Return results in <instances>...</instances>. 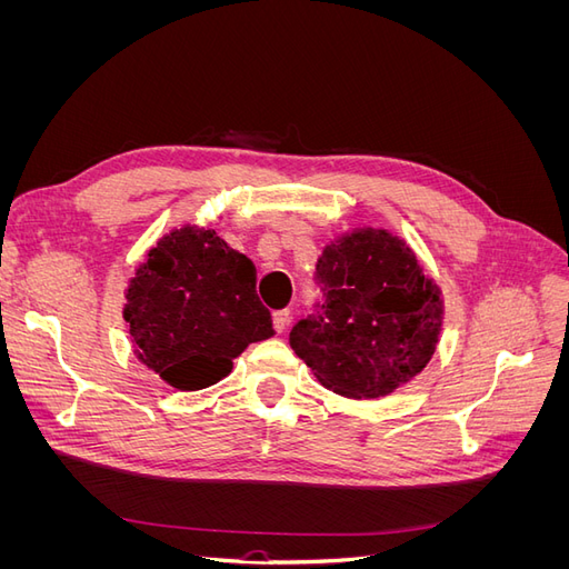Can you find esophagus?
<instances>
[{"label": "esophagus", "mask_w": 569, "mask_h": 569, "mask_svg": "<svg viewBox=\"0 0 569 569\" xmlns=\"http://www.w3.org/2000/svg\"><path fill=\"white\" fill-rule=\"evenodd\" d=\"M287 322H289V311H274L272 313V327H274V332H278V335L284 332Z\"/></svg>", "instance_id": "esophagus-1"}]
</instances>
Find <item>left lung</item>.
I'll use <instances>...</instances> for the list:
<instances>
[{
    "label": "left lung",
    "instance_id": "left-lung-1",
    "mask_svg": "<svg viewBox=\"0 0 569 569\" xmlns=\"http://www.w3.org/2000/svg\"><path fill=\"white\" fill-rule=\"evenodd\" d=\"M316 282L322 301L291 327L289 343L322 387L380 399L425 370L443 301L403 239L372 228L343 234L318 258Z\"/></svg>",
    "mask_w": 569,
    "mask_h": 569
}]
</instances>
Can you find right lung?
I'll return each mask as SVG.
<instances>
[{
  "label": "right lung",
  "instance_id": "add662e5",
  "mask_svg": "<svg viewBox=\"0 0 569 569\" xmlns=\"http://www.w3.org/2000/svg\"><path fill=\"white\" fill-rule=\"evenodd\" d=\"M126 301L134 356L180 391L220 382L249 343L274 335L253 263L216 230L184 226L161 237Z\"/></svg>",
  "mask_w": 569,
  "mask_h": 569
}]
</instances>
